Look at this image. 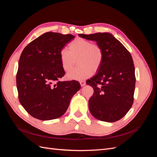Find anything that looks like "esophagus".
<instances>
[{"label":"esophagus","mask_w":157,"mask_h":157,"mask_svg":"<svg viewBox=\"0 0 157 157\" xmlns=\"http://www.w3.org/2000/svg\"><path fill=\"white\" fill-rule=\"evenodd\" d=\"M80 86L82 87L86 85V82H85L84 80H81V81H80Z\"/></svg>","instance_id":"34e87169"}]
</instances>
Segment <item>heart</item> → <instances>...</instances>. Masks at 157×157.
I'll return each instance as SVG.
<instances>
[{
  "instance_id": "1",
  "label": "heart",
  "mask_w": 157,
  "mask_h": 157,
  "mask_svg": "<svg viewBox=\"0 0 157 157\" xmlns=\"http://www.w3.org/2000/svg\"><path fill=\"white\" fill-rule=\"evenodd\" d=\"M103 57L100 46L82 38H77L69 44L68 50L63 48L59 52L61 67L66 72L74 67L77 60L78 67L67 75L71 80H83L97 72L101 67Z\"/></svg>"
}]
</instances>
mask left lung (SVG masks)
Listing matches in <instances>:
<instances>
[{
  "label": "left lung",
  "mask_w": 157,
  "mask_h": 157,
  "mask_svg": "<svg viewBox=\"0 0 157 157\" xmlns=\"http://www.w3.org/2000/svg\"><path fill=\"white\" fill-rule=\"evenodd\" d=\"M78 36L96 41L104 54L102 65L97 74L86 80L94 92L88 101L89 110L99 121L113 122L120 120L134 101L136 77L132 56L109 33Z\"/></svg>",
  "instance_id": "obj_1"
}]
</instances>
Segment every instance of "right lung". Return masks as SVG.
I'll list each match as a JSON object with an SVG mask.
<instances>
[{"label": "right lung", "instance_id": "add662e5", "mask_svg": "<svg viewBox=\"0 0 157 157\" xmlns=\"http://www.w3.org/2000/svg\"><path fill=\"white\" fill-rule=\"evenodd\" d=\"M74 38L71 34L45 33L22 52L16 75L19 101L37 119L49 121L62 116L80 88L76 80L58 81L65 75L59 52Z\"/></svg>", "mask_w": 157, "mask_h": 157}]
</instances>
